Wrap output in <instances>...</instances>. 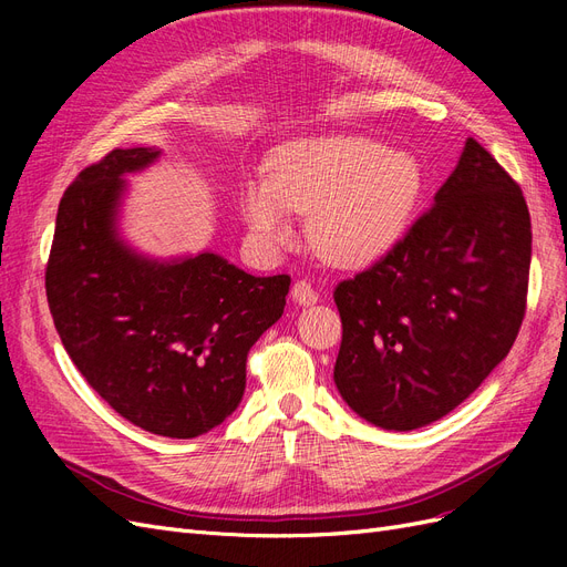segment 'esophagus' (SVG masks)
I'll return each instance as SVG.
<instances>
[{"label":"esophagus","mask_w":567,"mask_h":567,"mask_svg":"<svg viewBox=\"0 0 567 567\" xmlns=\"http://www.w3.org/2000/svg\"><path fill=\"white\" fill-rule=\"evenodd\" d=\"M290 298H293L296 305H302V307H310L317 302V290L307 284V281H296L293 284V290H290Z\"/></svg>","instance_id":"34e87169"}]
</instances>
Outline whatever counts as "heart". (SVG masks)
<instances>
[{"mask_svg":"<svg viewBox=\"0 0 567 567\" xmlns=\"http://www.w3.org/2000/svg\"><path fill=\"white\" fill-rule=\"evenodd\" d=\"M425 192L414 153L362 134L305 136L269 156L267 175L241 188V215L262 246L293 238V213L310 215V241L326 262L367 267L398 246Z\"/></svg>","mask_w":567,"mask_h":567,"instance_id":"heart-1","label":"heart"}]
</instances>
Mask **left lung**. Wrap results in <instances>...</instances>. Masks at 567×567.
Returning a JSON list of instances; mask_svg holds the SVG:
<instances>
[{"mask_svg": "<svg viewBox=\"0 0 567 567\" xmlns=\"http://www.w3.org/2000/svg\"><path fill=\"white\" fill-rule=\"evenodd\" d=\"M529 257L520 186L466 140L433 208L381 262L336 288L340 398L385 431L447 416L516 340Z\"/></svg>", "mask_w": 567, "mask_h": 567, "instance_id": "left-lung-1", "label": "left lung"}]
</instances>
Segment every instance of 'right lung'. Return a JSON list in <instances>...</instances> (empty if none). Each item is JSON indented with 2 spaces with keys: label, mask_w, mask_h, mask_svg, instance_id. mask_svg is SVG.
<instances>
[{
  "label": "right lung",
  "mask_w": 567,
  "mask_h": 567,
  "mask_svg": "<svg viewBox=\"0 0 567 567\" xmlns=\"http://www.w3.org/2000/svg\"><path fill=\"white\" fill-rule=\"evenodd\" d=\"M161 156L115 148L65 188L47 300L65 352L120 416L188 440L241 404L248 350L281 319L290 277H252L213 250L161 260L130 246L125 177Z\"/></svg>",
  "instance_id": "right-lung-1"
}]
</instances>
